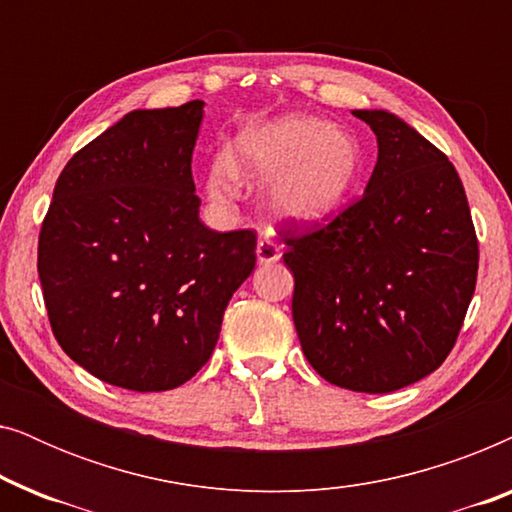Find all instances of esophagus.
<instances>
[{"mask_svg": "<svg viewBox=\"0 0 512 512\" xmlns=\"http://www.w3.org/2000/svg\"><path fill=\"white\" fill-rule=\"evenodd\" d=\"M279 256H282V251H279V244L275 240H270V237H261L256 244V258L261 265H270V263H277Z\"/></svg>", "mask_w": 512, "mask_h": 512, "instance_id": "1", "label": "esophagus"}]
</instances>
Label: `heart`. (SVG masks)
<instances>
[{"label": "heart", "mask_w": 512, "mask_h": 512, "mask_svg": "<svg viewBox=\"0 0 512 512\" xmlns=\"http://www.w3.org/2000/svg\"><path fill=\"white\" fill-rule=\"evenodd\" d=\"M361 144L321 118L284 114L247 123L212 158L207 193L219 205L240 195L242 177L263 179V205L293 226H317L340 212L361 179Z\"/></svg>", "instance_id": "b5f03b06"}]
</instances>
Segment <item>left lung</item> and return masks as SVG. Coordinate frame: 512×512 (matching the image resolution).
<instances>
[{
    "instance_id": "1",
    "label": "left lung",
    "mask_w": 512,
    "mask_h": 512,
    "mask_svg": "<svg viewBox=\"0 0 512 512\" xmlns=\"http://www.w3.org/2000/svg\"><path fill=\"white\" fill-rule=\"evenodd\" d=\"M377 137L363 198L303 237L284 263L296 279L293 324L331 384L389 394L431 375L464 324L478 237L454 165L384 109H354Z\"/></svg>"
}]
</instances>
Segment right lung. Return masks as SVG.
<instances>
[{"mask_svg":"<svg viewBox=\"0 0 512 512\" xmlns=\"http://www.w3.org/2000/svg\"><path fill=\"white\" fill-rule=\"evenodd\" d=\"M205 102L135 109L62 170L39 235L48 319L72 361L130 391H167L212 356L256 265L251 230L200 221L191 158Z\"/></svg>","mask_w":512,"mask_h":512,"instance_id":"obj_1","label":"right lung"}]
</instances>
